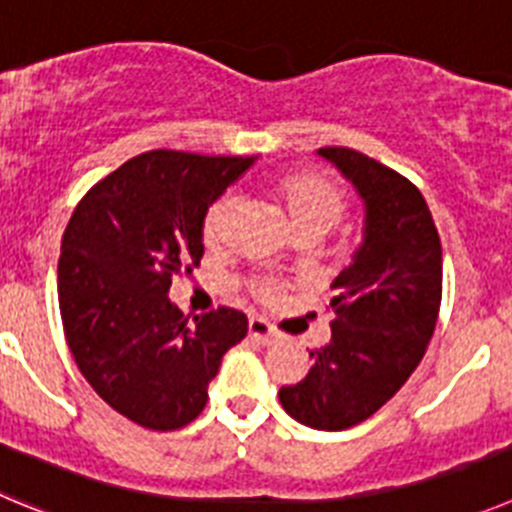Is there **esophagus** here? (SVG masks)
Returning a JSON list of instances; mask_svg holds the SVG:
<instances>
[{
  "mask_svg": "<svg viewBox=\"0 0 512 512\" xmlns=\"http://www.w3.org/2000/svg\"><path fill=\"white\" fill-rule=\"evenodd\" d=\"M247 334H250L252 342H257L260 347H273V344L280 339L278 331H275L273 326L267 324V321H262V319L247 321Z\"/></svg>",
  "mask_w": 512,
  "mask_h": 512,
  "instance_id": "34e87169",
  "label": "esophagus"
}]
</instances>
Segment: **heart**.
Masks as SVG:
<instances>
[{
  "label": "heart",
  "instance_id": "1",
  "mask_svg": "<svg viewBox=\"0 0 512 512\" xmlns=\"http://www.w3.org/2000/svg\"><path fill=\"white\" fill-rule=\"evenodd\" d=\"M273 199L283 209L285 222L293 229V234L301 232H316L326 234L342 219L344 199L339 188L329 183L326 178L308 173V170H296V173H285V176L275 178ZM234 199L224 196L216 201L204 219V239L206 245H216L222 242L227 234V224L232 219Z\"/></svg>",
  "mask_w": 512,
  "mask_h": 512
}]
</instances>
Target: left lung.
Segmentation results:
<instances>
[{
  "mask_svg": "<svg viewBox=\"0 0 512 512\" xmlns=\"http://www.w3.org/2000/svg\"><path fill=\"white\" fill-rule=\"evenodd\" d=\"M362 201V242L331 280L329 344L278 398L316 431H344L380 411L411 377L434 336L441 303V242L426 199L408 178L347 150H316Z\"/></svg>",
  "mask_w": 512,
  "mask_h": 512,
  "instance_id": "obj_1",
  "label": "left lung"
}]
</instances>
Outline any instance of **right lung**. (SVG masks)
Wrapping results in <instances>:
<instances>
[{
	"label": "right lung",
	"instance_id": "right-lung-1",
	"mask_svg": "<svg viewBox=\"0 0 512 512\" xmlns=\"http://www.w3.org/2000/svg\"><path fill=\"white\" fill-rule=\"evenodd\" d=\"M257 158L153 150L119 165L73 211L58 260L63 331L81 375L114 411L176 431L204 411L247 316L216 308L186 324L173 275L199 265L204 219Z\"/></svg>",
	"mask_w": 512,
	"mask_h": 512
}]
</instances>
